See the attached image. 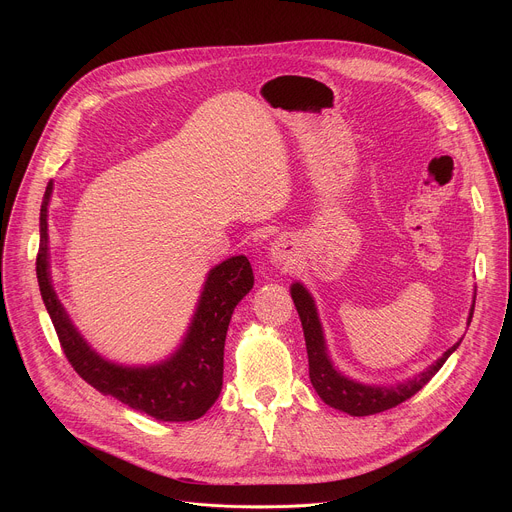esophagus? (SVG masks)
Instances as JSON below:
<instances>
[{
	"instance_id": "1",
	"label": "esophagus",
	"mask_w": 512,
	"mask_h": 512,
	"mask_svg": "<svg viewBox=\"0 0 512 512\" xmlns=\"http://www.w3.org/2000/svg\"><path fill=\"white\" fill-rule=\"evenodd\" d=\"M269 259L273 265H289L296 261V245L289 237H279L269 247Z\"/></svg>"
}]
</instances>
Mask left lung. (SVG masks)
I'll list each match as a JSON object with an SVG mask.
<instances>
[{
	"label": "left lung",
	"mask_w": 512,
	"mask_h": 512,
	"mask_svg": "<svg viewBox=\"0 0 512 512\" xmlns=\"http://www.w3.org/2000/svg\"><path fill=\"white\" fill-rule=\"evenodd\" d=\"M289 294H291V300H294L296 310L302 320L306 350H308V364H310V381H312L316 393L320 395V399L326 405H330L338 411H344L348 415H354V417H364V415H375V413L387 411V409L397 407L399 403L407 401L409 397H413L419 389H423L429 383V379L437 371L444 367L448 356L462 342V340L456 342L433 364H429L425 371H421L419 375H415L403 383H395V385L360 383V381L350 379L348 375L340 373L334 367L328 346H326L324 328H322V322L318 316V308H316V302L308 291V287H304V283L296 281V283H291ZM472 314H474V304L470 308L468 326L472 322Z\"/></svg>",
	"instance_id": "1"
}]
</instances>
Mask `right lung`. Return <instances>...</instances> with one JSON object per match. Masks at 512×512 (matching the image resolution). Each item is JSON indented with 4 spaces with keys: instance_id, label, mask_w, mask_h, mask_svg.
I'll list each match as a JSON object with an SVG mask.
<instances>
[{
    "instance_id": "right-lung-1",
    "label": "right lung",
    "mask_w": 512,
    "mask_h": 512,
    "mask_svg": "<svg viewBox=\"0 0 512 512\" xmlns=\"http://www.w3.org/2000/svg\"><path fill=\"white\" fill-rule=\"evenodd\" d=\"M50 180L40 206V249L36 275L42 302L58 334L60 346L75 371L99 393L160 421H192L202 417L221 395L225 338L237 304L253 287V269L245 255L214 265L204 279L194 316L180 346L154 364H119L101 356L72 324L60 304L50 275L48 204Z\"/></svg>"
}]
</instances>
